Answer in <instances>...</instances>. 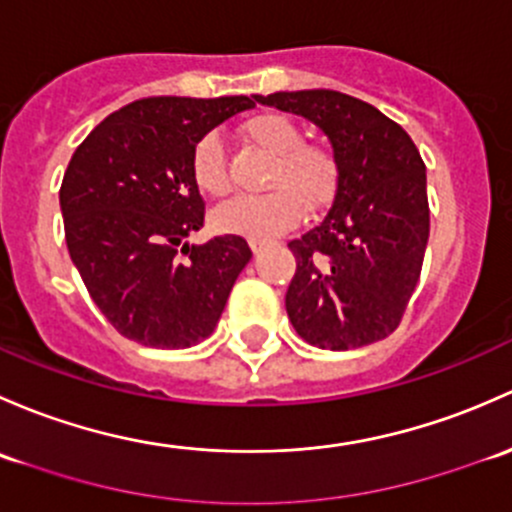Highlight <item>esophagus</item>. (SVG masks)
<instances>
[{
  "instance_id": "34e87169",
  "label": "esophagus",
  "mask_w": 512,
  "mask_h": 512,
  "mask_svg": "<svg viewBox=\"0 0 512 512\" xmlns=\"http://www.w3.org/2000/svg\"><path fill=\"white\" fill-rule=\"evenodd\" d=\"M249 246H251V251H254V254H258V251L266 249L268 241L266 239H249Z\"/></svg>"
}]
</instances>
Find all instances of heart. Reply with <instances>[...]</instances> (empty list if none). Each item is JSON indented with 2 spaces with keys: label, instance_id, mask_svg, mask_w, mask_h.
I'll use <instances>...</instances> for the list:
<instances>
[{
  "label": "heart",
  "instance_id": "b5f03b06",
  "mask_svg": "<svg viewBox=\"0 0 512 512\" xmlns=\"http://www.w3.org/2000/svg\"><path fill=\"white\" fill-rule=\"evenodd\" d=\"M241 138L268 155L261 184L268 192L241 194L214 209L212 221L226 234L268 239L298 219V202L313 209L333 194L337 157L333 147L303 140V130L286 113H256L241 123ZM189 175L199 192L221 197L229 192L224 145L217 133H207L192 145Z\"/></svg>",
  "mask_w": 512,
  "mask_h": 512
}]
</instances>
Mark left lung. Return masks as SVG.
<instances>
[{"mask_svg": "<svg viewBox=\"0 0 512 512\" xmlns=\"http://www.w3.org/2000/svg\"><path fill=\"white\" fill-rule=\"evenodd\" d=\"M313 120L337 157L325 217L288 241L295 276L286 310L295 333L320 350H352L399 328L429 241L426 167L407 130L347 93L254 96Z\"/></svg>", "mask_w": 512, "mask_h": 512, "instance_id": "obj_1", "label": "left lung"}]
</instances>
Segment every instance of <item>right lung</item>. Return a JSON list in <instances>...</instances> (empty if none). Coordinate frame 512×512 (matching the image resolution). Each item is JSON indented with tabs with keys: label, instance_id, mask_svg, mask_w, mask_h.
<instances>
[{
	"label": "right lung",
	"instance_id": "right-lung-1",
	"mask_svg": "<svg viewBox=\"0 0 512 512\" xmlns=\"http://www.w3.org/2000/svg\"><path fill=\"white\" fill-rule=\"evenodd\" d=\"M254 105L249 96L133 100L73 152L59 192L68 254L128 340L179 350L217 328L251 249L236 234L184 241L204 226L189 155L197 138Z\"/></svg>",
	"mask_w": 512,
	"mask_h": 512
}]
</instances>
